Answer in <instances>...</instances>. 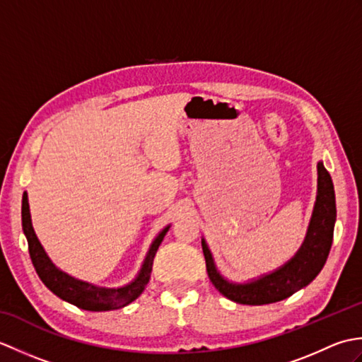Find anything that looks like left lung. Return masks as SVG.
Returning <instances> with one entry per match:
<instances>
[{"label": "left lung", "mask_w": 362, "mask_h": 362, "mask_svg": "<svg viewBox=\"0 0 362 362\" xmlns=\"http://www.w3.org/2000/svg\"><path fill=\"white\" fill-rule=\"evenodd\" d=\"M317 171V201L305 243L297 255L279 271L247 284H232L219 275L214 267L211 253L205 241H202L206 272H209L210 281L222 296L243 305L275 303L291 297L316 279L332 249L336 221V197L332 175L322 163H319Z\"/></svg>", "instance_id": "obj_1"}]
</instances>
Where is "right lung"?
I'll return each instance as SVG.
<instances>
[{"label": "right lung", "instance_id": "right-lung-1", "mask_svg": "<svg viewBox=\"0 0 362 362\" xmlns=\"http://www.w3.org/2000/svg\"><path fill=\"white\" fill-rule=\"evenodd\" d=\"M21 224H23V232H25L26 240H28L30 259H33L35 272L38 274V276H40V280L45 283V286L51 292H54L57 297L65 300V302L87 311L118 310V308H122V306L132 303L135 298L140 297V294L146 288V284L149 283L153 257H156L158 245L161 244V241H163V238L168 232V227H166L163 232L156 238V241L152 243L148 257H146L144 264L141 267V272L132 283L127 284L124 288L105 289V288H96L93 284L86 283V281L74 280L73 276L59 271V269L51 263V259L46 257L43 247L37 240L33 224H30L29 204H28L26 193L23 194V202H21Z\"/></svg>", "mask_w": 362, "mask_h": 362}]
</instances>
